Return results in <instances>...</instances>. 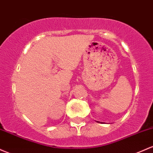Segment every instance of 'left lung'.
I'll return each instance as SVG.
<instances>
[{"label":"left lung","instance_id":"1","mask_svg":"<svg viewBox=\"0 0 153 153\" xmlns=\"http://www.w3.org/2000/svg\"><path fill=\"white\" fill-rule=\"evenodd\" d=\"M97 122H98V121H97Z\"/></svg>","mask_w":153,"mask_h":153}]
</instances>
